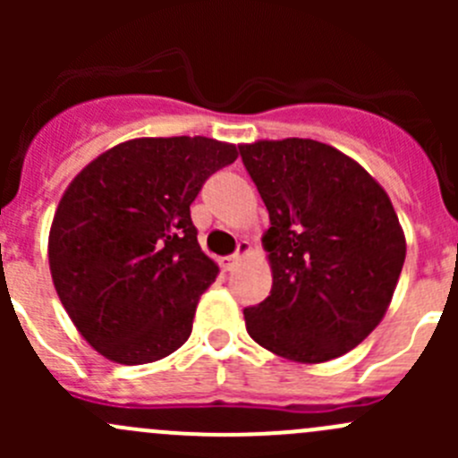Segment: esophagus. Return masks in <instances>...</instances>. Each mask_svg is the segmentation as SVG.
Instances as JSON below:
<instances>
[{"mask_svg": "<svg viewBox=\"0 0 458 458\" xmlns=\"http://www.w3.org/2000/svg\"><path fill=\"white\" fill-rule=\"evenodd\" d=\"M248 255H250V243H248V242H239L237 252H234V255L221 259V267H224V270H233V267L237 266V263L242 261L243 257H248Z\"/></svg>", "mask_w": 458, "mask_h": 458, "instance_id": "34e87169", "label": "esophagus"}]
</instances>
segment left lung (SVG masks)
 I'll list each match as a JSON object with an SVG mask.
<instances>
[{
    "label": "left lung",
    "instance_id": "1",
    "mask_svg": "<svg viewBox=\"0 0 458 458\" xmlns=\"http://www.w3.org/2000/svg\"><path fill=\"white\" fill-rule=\"evenodd\" d=\"M239 152L270 215L272 288L243 310L248 335L294 363L350 352L386 317L405 261L390 197L327 143L259 140Z\"/></svg>",
    "mask_w": 458,
    "mask_h": 458
}]
</instances>
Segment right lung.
<instances>
[{
    "label": "right lung",
    "instance_id": "obj_1",
    "mask_svg": "<svg viewBox=\"0 0 458 458\" xmlns=\"http://www.w3.org/2000/svg\"><path fill=\"white\" fill-rule=\"evenodd\" d=\"M239 157L208 137H137L101 152L68 183L48 234L55 290L108 361H159L192 332L219 267L197 242L191 203Z\"/></svg>",
    "mask_w": 458,
    "mask_h": 458
}]
</instances>
